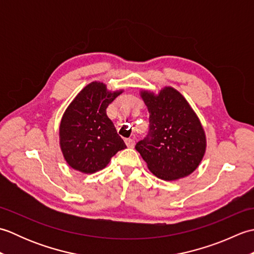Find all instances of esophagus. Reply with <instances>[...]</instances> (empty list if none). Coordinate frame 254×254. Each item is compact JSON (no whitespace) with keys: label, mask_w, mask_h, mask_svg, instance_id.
Listing matches in <instances>:
<instances>
[{"label":"esophagus","mask_w":254,"mask_h":254,"mask_svg":"<svg viewBox=\"0 0 254 254\" xmlns=\"http://www.w3.org/2000/svg\"><path fill=\"white\" fill-rule=\"evenodd\" d=\"M126 144L128 148H133L134 145H135V141H134V138H127Z\"/></svg>","instance_id":"esophagus-1"}]
</instances>
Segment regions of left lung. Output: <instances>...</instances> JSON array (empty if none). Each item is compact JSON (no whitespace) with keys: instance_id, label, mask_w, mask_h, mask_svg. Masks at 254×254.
<instances>
[{"instance_id":"left-lung-1","label":"left lung","mask_w":254,"mask_h":254,"mask_svg":"<svg viewBox=\"0 0 254 254\" xmlns=\"http://www.w3.org/2000/svg\"><path fill=\"white\" fill-rule=\"evenodd\" d=\"M149 112L148 135L135 145L150 172L166 181L188 177L201 163L206 136L196 113L177 89L141 90Z\"/></svg>"}]
</instances>
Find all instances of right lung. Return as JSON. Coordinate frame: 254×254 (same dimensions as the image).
<instances>
[{
    "label": "right lung",
    "instance_id": "add662e5",
    "mask_svg": "<svg viewBox=\"0 0 254 254\" xmlns=\"http://www.w3.org/2000/svg\"><path fill=\"white\" fill-rule=\"evenodd\" d=\"M123 90L110 91L91 82L66 108L60 124V147L73 169L95 174L110 163L112 156L127 148L106 109Z\"/></svg>",
    "mask_w": 254,
    "mask_h": 254
}]
</instances>
